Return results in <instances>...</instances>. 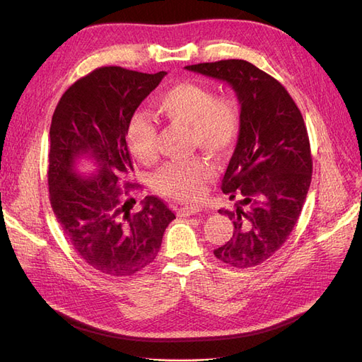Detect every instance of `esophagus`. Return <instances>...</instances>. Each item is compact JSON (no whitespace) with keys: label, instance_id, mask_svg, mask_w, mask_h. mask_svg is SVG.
<instances>
[{"label":"esophagus","instance_id":"obj_1","mask_svg":"<svg viewBox=\"0 0 362 362\" xmlns=\"http://www.w3.org/2000/svg\"><path fill=\"white\" fill-rule=\"evenodd\" d=\"M202 211L201 206H194V205H190V206H181L178 208V216L180 217H187V216H193V214H198Z\"/></svg>","mask_w":362,"mask_h":362}]
</instances>
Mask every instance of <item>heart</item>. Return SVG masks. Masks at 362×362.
Listing matches in <instances>:
<instances>
[{"label": "heart", "instance_id": "1", "mask_svg": "<svg viewBox=\"0 0 362 362\" xmlns=\"http://www.w3.org/2000/svg\"><path fill=\"white\" fill-rule=\"evenodd\" d=\"M156 112L168 122L190 127L193 146L213 157H225L240 134V108L228 95H214L210 87L198 83H180L156 100ZM128 151L139 163L151 164L157 158V127L136 113L127 125ZM213 177L211 164L202 158L169 161L156 172L154 187L164 196L178 201L198 199L204 184Z\"/></svg>", "mask_w": 362, "mask_h": 362}]
</instances>
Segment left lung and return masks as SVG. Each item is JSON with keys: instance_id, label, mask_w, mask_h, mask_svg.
Returning a JSON list of instances; mask_svg holds the SVG:
<instances>
[{"instance_id": "1", "label": "left lung", "mask_w": 362, "mask_h": 362, "mask_svg": "<svg viewBox=\"0 0 362 362\" xmlns=\"http://www.w3.org/2000/svg\"><path fill=\"white\" fill-rule=\"evenodd\" d=\"M234 89L240 134L222 181L235 210L231 240L214 250L217 259L246 269L261 264L286 243L311 184L313 158L303 117L279 81L246 60L185 66Z\"/></svg>"}]
</instances>
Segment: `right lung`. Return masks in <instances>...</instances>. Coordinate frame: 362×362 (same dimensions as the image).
<instances>
[{
	"label": "right lung",
	"mask_w": 362,
	"mask_h": 362,
	"mask_svg": "<svg viewBox=\"0 0 362 362\" xmlns=\"http://www.w3.org/2000/svg\"><path fill=\"white\" fill-rule=\"evenodd\" d=\"M168 72L104 66L63 93L49 128L48 185L52 211L87 264L110 276H131L156 259L175 214L156 196L131 211L134 170L127 146L128 120ZM90 159L92 175L76 170ZM124 182V188L119 184Z\"/></svg>",
	"instance_id": "add662e5"
}]
</instances>
